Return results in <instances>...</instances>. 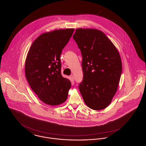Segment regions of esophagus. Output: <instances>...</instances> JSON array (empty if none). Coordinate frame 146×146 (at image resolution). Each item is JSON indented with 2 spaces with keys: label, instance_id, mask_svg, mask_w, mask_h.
<instances>
[{
  "label": "esophagus",
  "instance_id": "34e87169",
  "mask_svg": "<svg viewBox=\"0 0 146 146\" xmlns=\"http://www.w3.org/2000/svg\"><path fill=\"white\" fill-rule=\"evenodd\" d=\"M70 79H71V81L72 82H73L74 81V76H72V75H71L70 76Z\"/></svg>",
  "mask_w": 146,
  "mask_h": 146
}]
</instances>
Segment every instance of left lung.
<instances>
[{"instance_id": "1", "label": "left lung", "mask_w": 146, "mask_h": 146, "mask_svg": "<svg viewBox=\"0 0 146 146\" xmlns=\"http://www.w3.org/2000/svg\"><path fill=\"white\" fill-rule=\"evenodd\" d=\"M73 39L83 57V80L79 89L84 102L94 110H104L115 95L122 72L118 50L102 31L78 28Z\"/></svg>"}]
</instances>
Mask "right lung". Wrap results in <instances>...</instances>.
Instances as JSON below:
<instances>
[{
    "instance_id": "obj_1",
    "label": "right lung",
    "mask_w": 146,
    "mask_h": 146,
    "mask_svg": "<svg viewBox=\"0 0 146 146\" xmlns=\"http://www.w3.org/2000/svg\"><path fill=\"white\" fill-rule=\"evenodd\" d=\"M74 29L44 33L32 43L25 62V74L31 89L46 104L57 106L66 101L71 83L61 75L60 55Z\"/></svg>"
}]
</instances>
